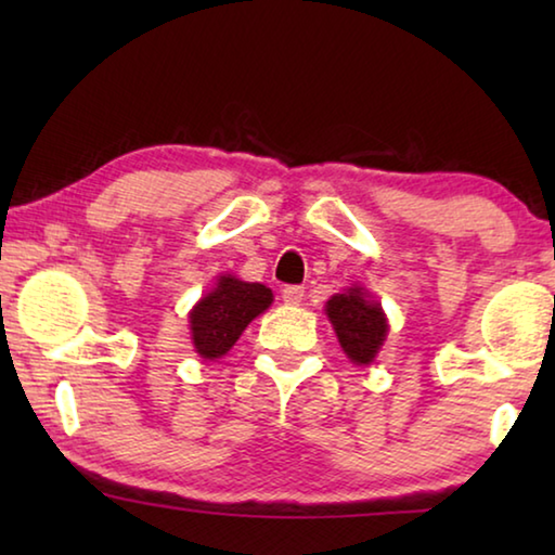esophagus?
Wrapping results in <instances>:
<instances>
[{"instance_id":"1","label":"esophagus","mask_w":555,"mask_h":555,"mask_svg":"<svg viewBox=\"0 0 555 555\" xmlns=\"http://www.w3.org/2000/svg\"><path fill=\"white\" fill-rule=\"evenodd\" d=\"M281 298H284L286 306H298L304 300V286H286L281 291Z\"/></svg>"}]
</instances>
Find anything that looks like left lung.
Listing matches in <instances>:
<instances>
[{
    "instance_id": "left-lung-1",
    "label": "left lung",
    "mask_w": 555,
    "mask_h": 555,
    "mask_svg": "<svg viewBox=\"0 0 555 555\" xmlns=\"http://www.w3.org/2000/svg\"><path fill=\"white\" fill-rule=\"evenodd\" d=\"M325 313L335 327L337 340L354 364H372L387 340L389 323L377 304L362 286H350L325 304Z\"/></svg>"
}]
</instances>
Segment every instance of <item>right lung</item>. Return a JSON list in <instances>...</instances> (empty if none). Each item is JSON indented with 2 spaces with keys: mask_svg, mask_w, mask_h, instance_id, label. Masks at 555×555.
<instances>
[{
  "mask_svg": "<svg viewBox=\"0 0 555 555\" xmlns=\"http://www.w3.org/2000/svg\"><path fill=\"white\" fill-rule=\"evenodd\" d=\"M271 300L274 294L264 284H247L232 274L220 276L210 294H205L188 315L195 352L203 360H218L230 352L244 327L264 313Z\"/></svg>",
  "mask_w": 555,
  "mask_h": 555,
  "instance_id": "obj_1",
  "label": "right lung"
}]
</instances>
